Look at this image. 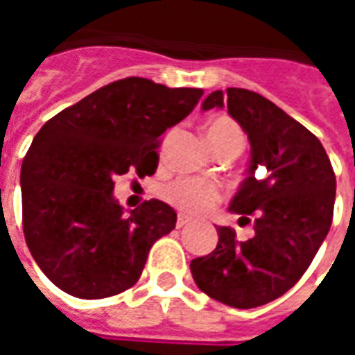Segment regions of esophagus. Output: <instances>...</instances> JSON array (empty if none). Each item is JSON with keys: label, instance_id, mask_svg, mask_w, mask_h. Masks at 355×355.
<instances>
[{"label": "esophagus", "instance_id": "1", "mask_svg": "<svg viewBox=\"0 0 355 355\" xmlns=\"http://www.w3.org/2000/svg\"><path fill=\"white\" fill-rule=\"evenodd\" d=\"M190 224V218L184 215H178L177 216V228H184V226H188Z\"/></svg>", "mask_w": 355, "mask_h": 355}]
</instances>
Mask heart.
Segmentation results:
<instances>
[{"mask_svg":"<svg viewBox=\"0 0 355 355\" xmlns=\"http://www.w3.org/2000/svg\"><path fill=\"white\" fill-rule=\"evenodd\" d=\"M205 140L209 148L218 154L226 148L243 146V132L238 123H234L228 117H215L205 125ZM162 193L173 207L193 216L205 215L223 200V192L218 186L207 180H198V178L173 180L163 188Z\"/></svg>","mask_w":355,"mask_h":355,"instance_id":"b5f03b06","label":"heart"}]
</instances>
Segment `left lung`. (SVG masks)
Wrapping results in <instances>:
<instances>
[{
	"label": "left lung",
	"mask_w": 355,
	"mask_h": 355,
	"mask_svg": "<svg viewBox=\"0 0 355 355\" xmlns=\"http://www.w3.org/2000/svg\"><path fill=\"white\" fill-rule=\"evenodd\" d=\"M224 106L251 142L249 175L230 211L239 226L253 224L254 234L241 241L230 226H218L216 249L193 259L190 270L211 298L257 308L285 295L312 264L333 223L336 178L320 139L262 94L230 87L201 104Z\"/></svg>",
	"instance_id": "obj_1"
}]
</instances>
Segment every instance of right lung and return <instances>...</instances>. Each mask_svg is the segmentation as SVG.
<instances>
[{"instance_id": "1", "label": "right lung", "mask_w": 355, "mask_h": 355, "mask_svg": "<svg viewBox=\"0 0 355 355\" xmlns=\"http://www.w3.org/2000/svg\"><path fill=\"white\" fill-rule=\"evenodd\" d=\"M201 94L125 78L58 112L35 135L20 171L22 228L34 261L58 289L94 300L139 282L177 213L150 200L125 215L112 196L114 178L154 175L162 135Z\"/></svg>"}]
</instances>
